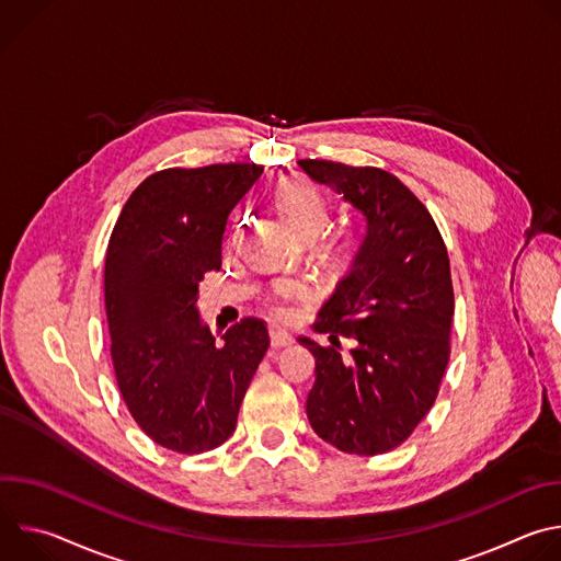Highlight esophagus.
Returning <instances> with one entry per match:
<instances>
[{
    "mask_svg": "<svg viewBox=\"0 0 561 561\" xmlns=\"http://www.w3.org/2000/svg\"><path fill=\"white\" fill-rule=\"evenodd\" d=\"M271 346L275 351L279 348H290L293 346V337H288L286 333H279V331H271Z\"/></svg>",
    "mask_w": 561,
    "mask_h": 561,
    "instance_id": "34e87169",
    "label": "esophagus"
}]
</instances>
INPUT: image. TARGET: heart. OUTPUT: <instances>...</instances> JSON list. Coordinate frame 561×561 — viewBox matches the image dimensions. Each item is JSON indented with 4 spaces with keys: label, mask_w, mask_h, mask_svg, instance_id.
Returning a JSON list of instances; mask_svg holds the SVG:
<instances>
[{
    "label": "heart",
    "mask_w": 561,
    "mask_h": 561,
    "mask_svg": "<svg viewBox=\"0 0 561 561\" xmlns=\"http://www.w3.org/2000/svg\"><path fill=\"white\" fill-rule=\"evenodd\" d=\"M277 210L299 237H314L327 224V204L319 191L304 178H290L279 186ZM268 312L279 324L293 322V310L284 301H271Z\"/></svg>",
    "instance_id": "b5f03b06"
}]
</instances>
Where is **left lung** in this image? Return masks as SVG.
Returning a JSON list of instances; mask_svg holds the SVG:
<instances>
[{
  "label": "left lung",
  "mask_w": 561,
  "mask_h": 561,
  "mask_svg": "<svg viewBox=\"0 0 561 561\" xmlns=\"http://www.w3.org/2000/svg\"><path fill=\"white\" fill-rule=\"evenodd\" d=\"M297 164L366 217L364 242L314 324L331 346L299 337L314 357L306 415L342 453L381 455L426 417L448 366L455 312L448 251L426 206L394 175L327 159ZM340 336L354 340L348 358Z\"/></svg>",
  "instance_id": "8db88e82"
}]
</instances>
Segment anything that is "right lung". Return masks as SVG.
Listing matches in <instances>:
<instances>
[{"label": "right lung", "instance_id": "right-lung-1", "mask_svg": "<svg viewBox=\"0 0 561 561\" xmlns=\"http://www.w3.org/2000/svg\"><path fill=\"white\" fill-rule=\"evenodd\" d=\"M262 173L253 162L152 173L111 234L104 299L117 386L137 426L175 453H206L232 435L271 344L255 317L215 344L197 310L204 273L221 266L228 217Z\"/></svg>", "mask_w": 561, "mask_h": 561}]
</instances>
